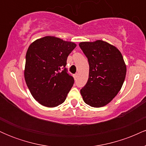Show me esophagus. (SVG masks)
Here are the masks:
<instances>
[{"label":"esophagus","instance_id":"1","mask_svg":"<svg viewBox=\"0 0 146 146\" xmlns=\"http://www.w3.org/2000/svg\"><path fill=\"white\" fill-rule=\"evenodd\" d=\"M78 73H75V74H74V75H73V77H74V78L75 79V80H76L77 78H78Z\"/></svg>","mask_w":146,"mask_h":146}]
</instances>
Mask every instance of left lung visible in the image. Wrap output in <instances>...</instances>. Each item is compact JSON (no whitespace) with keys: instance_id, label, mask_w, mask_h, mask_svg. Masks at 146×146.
<instances>
[{"instance_id":"obj_1","label":"left lung","mask_w":146,"mask_h":146,"mask_svg":"<svg viewBox=\"0 0 146 146\" xmlns=\"http://www.w3.org/2000/svg\"><path fill=\"white\" fill-rule=\"evenodd\" d=\"M79 45L89 64L88 82L80 90L84 102L94 108L104 106L116 96L124 82L126 65L121 53L100 40Z\"/></svg>"}]
</instances>
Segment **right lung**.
<instances>
[{
	"label": "right lung",
	"instance_id": "1",
	"mask_svg": "<svg viewBox=\"0 0 146 146\" xmlns=\"http://www.w3.org/2000/svg\"><path fill=\"white\" fill-rule=\"evenodd\" d=\"M77 45L46 36L29 45L26 53L25 80L33 98L53 108L63 103L74 83L65 67L68 55Z\"/></svg>",
	"mask_w": 146,
	"mask_h": 146
}]
</instances>
